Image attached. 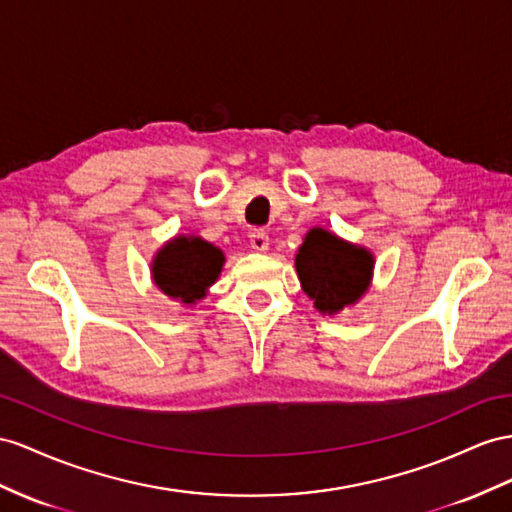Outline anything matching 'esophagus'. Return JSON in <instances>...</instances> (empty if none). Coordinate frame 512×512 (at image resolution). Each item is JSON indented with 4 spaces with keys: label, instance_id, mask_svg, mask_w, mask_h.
I'll list each match as a JSON object with an SVG mask.
<instances>
[{
    "label": "esophagus",
    "instance_id": "34e87169",
    "mask_svg": "<svg viewBox=\"0 0 512 512\" xmlns=\"http://www.w3.org/2000/svg\"><path fill=\"white\" fill-rule=\"evenodd\" d=\"M268 246H270L268 233H266L264 229H255V231L251 233V248H253V251H257V253H266V251H268Z\"/></svg>",
    "mask_w": 512,
    "mask_h": 512
}]
</instances>
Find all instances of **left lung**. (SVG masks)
I'll return each instance as SVG.
<instances>
[{
  "label": "left lung",
  "mask_w": 512,
  "mask_h": 512,
  "mask_svg": "<svg viewBox=\"0 0 512 512\" xmlns=\"http://www.w3.org/2000/svg\"><path fill=\"white\" fill-rule=\"evenodd\" d=\"M294 266L300 287L322 316L355 307L368 294L374 277V253L339 238L324 227H311L298 246Z\"/></svg>",
  "instance_id": "left-lung-1"
}]
</instances>
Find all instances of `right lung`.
Wrapping results in <instances>:
<instances>
[{"instance_id": "obj_1", "label": "right lung", "mask_w": 512, "mask_h": 512, "mask_svg": "<svg viewBox=\"0 0 512 512\" xmlns=\"http://www.w3.org/2000/svg\"><path fill=\"white\" fill-rule=\"evenodd\" d=\"M225 266V253L201 235L179 233L164 242L151 259L153 285L170 300L196 305L207 296Z\"/></svg>"}]
</instances>
